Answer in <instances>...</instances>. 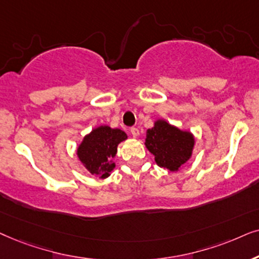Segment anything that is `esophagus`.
Listing matches in <instances>:
<instances>
[{
	"label": "esophagus",
	"instance_id": "34e87169",
	"mask_svg": "<svg viewBox=\"0 0 259 259\" xmlns=\"http://www.w3.org/2000/svg\"><path fill=\"white\" fill-rule=\"evenodd\" d=\"M130 133H132V135L134 136V137H137L140 135V130L137 129V127H135V126H133L132 129H130Z\"/></svg>",
	"mask_w": 259,
	"mask_h": 259
}]
</instances>
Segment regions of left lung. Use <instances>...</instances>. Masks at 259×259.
<instances>
[{"label": "left lung", "instance_id": "obj_1", "mask_svg": "<svg viewBox=\"0 0 259 259\" xmlns=\"http://www.w3.org/2000/svg\"><path fill=\"white\" fill-rule=\"evenodd\" d=\"M146 146L160 167L177 171L191 157L194 139L192 134L181 132L165 120H157L147 130Z\"/></svg>", "mask_w": 259, "mask_h": 259}]
</instances>
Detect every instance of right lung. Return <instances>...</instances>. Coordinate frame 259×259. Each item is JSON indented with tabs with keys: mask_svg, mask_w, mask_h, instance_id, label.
<instances>
[{
	"mask_svg": "<svg viewBox=\"0 0 259 259\" xmlns=\"http://www.w3.org/2000/svg\"><path fill=\"white\" fill-rule=\"evenodd\" d=\"M126 139V134L119 129L99 126L85 136L78 148V156L91 174L108 178L115 163L112 158L117 153V146Z\"/></svg>",
	"mask_w": 259,
	"mask_h": 259,
	"instance_id": "1",
	"label": "right lung"
}]
</instances>
